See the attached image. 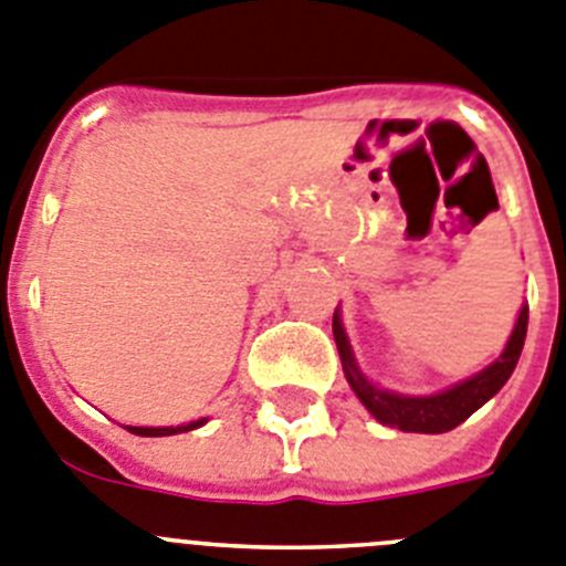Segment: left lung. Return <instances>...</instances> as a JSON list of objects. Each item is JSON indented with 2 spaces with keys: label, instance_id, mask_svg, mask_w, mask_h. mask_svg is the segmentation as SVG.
<instances>
[{
  "label": "left lung",
  "instance_id": "left-lung-1",
  "mask_svg": "<svg viewBox=\"0 0 566 566\" xmlns=\"http://www.w3.org/2000/svg\"><path fill=\"white\" fill-rule=\"evenodd\" d=\"M333 335L335 344H338L346 380H349V386L355 389V395L360 397V403L375 415V420H380L384 426H395V429L400 431L442 434V431H451L457 429L460 422H465L473 411L480 409L482 403H488V400L507 384V378H511L513 369H516L518 355H522L524 335H527V307H522V313H518L516 327H513V335L511 340H507L502 358L493 360V364L488 366V369H482L480 375H473V378L457 384L454 389L429 397L391 395V391L371 386L369 380L360 375L358 366H355L353 349H349V340H346L344 327H340L338 313L333 315Z\"/></svg>",
  "mask_w": 566,
  "mask_h": 566
}]
</instances>
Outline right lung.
I'll return each instance as SVG.
<instances>
[{
	"label": "right lung",
	"instance_id": "add662e5",
	"mask_svg": "<svg viewBox=\"0 0 566 566\" xmlns=\"http://www.w3.org/2000/svg\"><path fill=\"white\" fill-rule=\"evenodd\" d=\"M206 420H197V422H188V426H177V429H140V426H126L132 434H140V437H169V434H180V431H191V429H200Z\"/></svg>",
	"mask_w": 566,
	"mask_h": 566
}]
</instances>
